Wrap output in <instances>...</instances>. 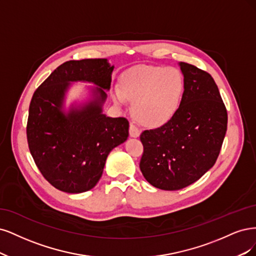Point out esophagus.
Masks as SVG:
<instances>
[{
	"label": "esophagus",
	"mask_w": 256,
	"mask_h": 256,
	"mask_svg": "<svg viewBox=\"0 0 256 256\" xmlns=\"http://www.w3.org/2000/svg\"><path fill=\"white\" fill-rule=\"evenodd\" d=\"M139 135H140V130L136 128L135 124L130 123V136L137 138V137H139Z\"/></svg>",
	"instance_id": "1"
}]
</instances>
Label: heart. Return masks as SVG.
I'll return each instance as SVG.
<instances>
[{
	"instance_id": "heart-1",
	"label": "heart",
	"mask_w": 256,
	"mask_h": 256,
	"mask_svg": "<svg viewBox=\"0 0 256 256\" xmlns=\"http://www.w3.org/2000/svg\"><path fill=\"white\" fill-rule=\"evenodd\" d=\"M121 88H114L112 98L117 105L133 102L137 120L149 126L167 123L178 110L185 82L176 68L142 67L123 74Z\"/></svg>"
}]
</instances>
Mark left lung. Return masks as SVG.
<instances>
[{
    "mask_svg": "<svg viewBox=\"0 0 256 256\" xmlns=\"http://www.w3.org/2000/svg\"><path fill=\"white\" fill-rule=\"evenodd\" d=\"M185 90L178 110L164 126L144 130L139 167L152 186L178 190L215 164L226 133L228 112L210 74L178 62Z\"/></svg>",
    "mask_w": 256,
    "mask_h": 256,
    "instance_id": "1",
    "label": "left lung"
}]
</instances>
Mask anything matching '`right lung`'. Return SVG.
Returning <instances> with one entry per match:
<instances>
[{"mask_svg":"<svg viewBox=\"0 0 256 256\" xmlns=\"http://www.w3.org/2000/svg\"><path fill=\"white\" fill-rule=\"evenodd\" d=\"M114 68L106 58L66 62L32 94L26 128L30 151L41 174L62 192L92 189L107 156L128 137L126 118L103 112ZM78 81L95 87L88 88L87 102L67 109L65 98Z\"/></svg>","mask_w":256,"mask_h":256,"instance_id":"right-lung-1","label":"right lung"}]
</instances>
